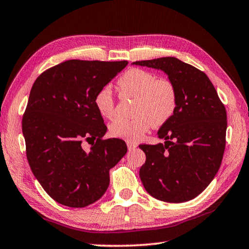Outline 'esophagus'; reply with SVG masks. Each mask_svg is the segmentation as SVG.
Here are the masks:
<instances>
[{
  "label": "esophagus",
  "mask_w": 249,
  "mask_h": 249,
  "mask_svg": "<svg viewBox=\"0 0 249 249\" xmlns=\"http://www.w3.org/2000/svg\"><path fill=\"white\" fill-rule=\"evenodd\" d=\"M137 147V144L136 142H127V148H128V150L130 151V150H134L135 148H136Z\"/></svg>",
  "instance_id": "obj_1"
}]
</instances>
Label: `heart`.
I'll return each instance as SVG.
<instances>
[{"label":"heart","mask_w":249,"mask_h":249,"mask_svg":"<svg viewBox=\"0 0 249 249\" xmlns=\"http://www.w3.org/2000/svg\"><path fill=\"white\" fill-rule=\"evenodd\" d=\"M121 98H134V119H117L109 125L113 137L136 142L153 124L161 126L171 119L177 107V89L170 80L157 78L149 71L133 68L117 80ZM94 107L101 116L111 119L115 102L109 88L104 87L94 96Z\"/></svg>","instance_id":"1"}]
</instances>
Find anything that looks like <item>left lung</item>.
Listing matches in <instances>:
<instances>
[{
    "label": "left lung",
    "mask_w": 249,
    "mask_h": 249,
    "mask_svg": "<svg viewBox=\"0 0 249 249\" xmlns=\"http://www.w3.org/2000/svg\"><path fill=\"white\" fill-rule=\"evenodd\" d=\"M133 65L163 71L177 89L174 115L157 133L165 142L140 146L146 155L140 170L142 182L157 200L190 201L220 169L227 128L224 105L208 75L175 57Z\"/></svg>",
    "instance_id": "left-lung-1"
}]
</instances>
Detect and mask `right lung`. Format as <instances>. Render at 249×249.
Segmentation results:
<instances>
[{"mask_svg": "<svg viewBox=\"0 0 249 249\" xmlns=\"http://www.w3.org/2000/svg\"><path fill=\"white\" fill-rule=\"evenodd\" d=\"M127 64L73 59L46 70L33 84L22 122L27 160L58 203L84 208L98 201L108 188L109 169L127 153L124 141L102 140L107 128L94 107L98 91ZM83 140L92 142L89 152Z\"/></svg>", "mask_w": 249, "mask_h": 249, "instance_id": "right-lung-1", "label": "right lung"}]
</instances>
